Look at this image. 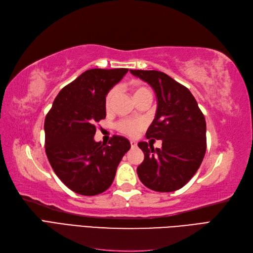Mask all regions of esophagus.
I'll return each mask as SVG.
<instances>
[{
    "instance_id": "1",
    "label": "esophagus",
    "mask_w": 253,
    "mask_h": 253,
    "mask_svg": "<svg viewBox=\"0 0 253 253\" xmlns=\"http://www.w3.org/2000/svg\"><path fill=\"white\" fill-rule=\"evenodd\" d=\"M131 147H132V149L136 148L137 147V142L134 141V140H131Z\"/></svg>"
}]
</instances>
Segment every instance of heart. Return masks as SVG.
Masks as SVG:
<instances>
[{
    "mask_svg": "<svg viewBox=\"0 0 253 253\" xmlns=\"http://www.w3.org/2000/svg\"><path fill=\"white\" fill-rule=\"evenodd\" d=\"M133 91H134L135 98H139L141 96L151 94L150 89L148 87L142 86V85L134 86ZM115 94H116V88H112L108 93V95H106V97H105V108L106 109H109L111 106ZM117 128H118V131L122 134H126L128 136H135L142 128V125L139 121H135V120H121L117 124Z\"/></svg>",
    "mask_w": 253,
    "mask_h": 253,
    "instance_id": "obj_1",
    "label": "heart"
}]
</instances>
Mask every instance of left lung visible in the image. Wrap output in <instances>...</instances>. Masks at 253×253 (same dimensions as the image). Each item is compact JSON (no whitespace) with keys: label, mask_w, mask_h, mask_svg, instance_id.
<instances>
[{"label":"left lung","mask_w":253,"mask_h":253,"mask_svg":"<svg viewBox=\"0 0 253 253\" xmlns=\"http://www.w3.org/2000/svg\"><path fill=\"white\" fill-rule=\"evenodd\" d=\"M129 72L155 91L157 111L145 136L163 140L160 149H154L151 142L138 143L144 159L137 174L149 189L173 192L193 177L203 162L207 149L205 116L191 91L170 76L158 71Z\"/></svg>","instance_id":"1"}]
</instances>
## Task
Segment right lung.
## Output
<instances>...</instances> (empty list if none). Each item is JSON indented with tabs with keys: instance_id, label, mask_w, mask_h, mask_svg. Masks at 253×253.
Masks as SVG:
<instances>
[{
	"instance_id": "1",
	"label": "right lung",
	"mask_w": 253,
	"mask_h": 253,
	"mask_svg": "<svg viewBox=\"0 0 253 253\" xmlns=\"http://www.w3.org/2000/svg\"><path fill=\"white\" fill-rule=\"evenodd\" d=\"M127 68H93L60 90L45 117V152L53 172L74 192L93 196L108 190L131 148L122 136L109 144L94 140L95 125L106 116L105 96Z\"/></svg>"
}]
</instances>
